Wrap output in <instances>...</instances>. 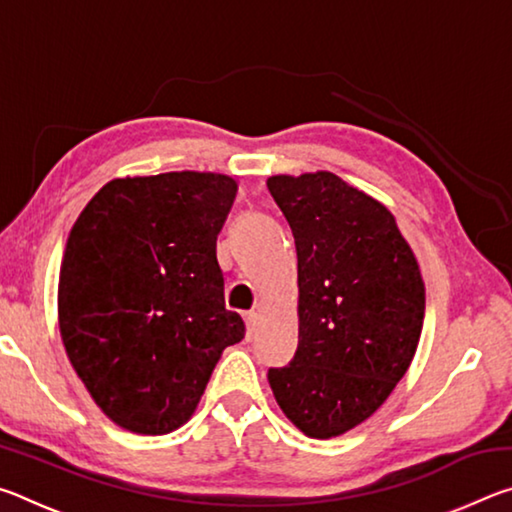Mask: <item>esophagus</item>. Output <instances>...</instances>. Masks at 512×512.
<instances>
[{
    "label": "esophagus",
    "mask_w": 512,
    "mask_h": 512,
    "mask_svg": "<svg viewBox=\"0 0 512 512\" xmlns=\"http://www.w3.org/2000/svg\"><path fill=\"white\" fill-rule=\"evenodd\" d=\"M244 320H246V327H248V339H253L255 336V329H257V311H246L244 314Z\"/></svg>",
    "instance_id": "34e87169"
}]
</instances>
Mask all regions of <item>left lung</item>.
<instances>
[{"instance_id": "1", "label": "left lung", "mask_w": 512, "mask_h": 512, "mask_svg": "<svg viewBox=\"0 0 512 512\" xmlns=\"http://www.w3.org/2000/svg\"><path fill=\"white\" fill-rule=\"evenodd\" d=\"M268 192L296 239L298 350L268 384L311 438L368 420L409 370L424 282L393 214L329 171L273 176Z\"/></svg>"}]
</instances>
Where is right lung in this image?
<instances>
[{
  "instance_id": "obj_1",
  "label": "right lung",
  "mask_w": 512,
  "mask_h": 512,
  "mask_svg": "<svg viewBox=\"0 0 512 512\" xmlns=\"http://www.w3.org/2000/svg\"><path fill=\"white\" fill-rule=\"evenodd\" d=\"M235 194L221 173L117 178L69 232L60 334L76 375L119 427L146 436L178 429L221 352L244 339L216 262Z\"/></svg>"
}]
</instances>
